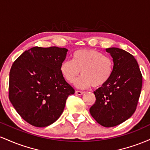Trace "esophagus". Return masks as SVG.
Returning a JSON list of instances; mask_svg holds the SVG:
<instances>
[{"mask_svg": "<svg viewBox=\"0 0 150 150\" xmlns=\"http://www.w3.org/2000/svg\"><path fill=\"white\" fill-rule=\"evenodd\" d=\"M77 94H78V95H82V94H84V92H82V91H79V90H77L76 92H75Z\"/></svg>", "mask_w": 150, "mask_h": 150, "instance_id": "1", "label": "esophagus"}]
</instances>
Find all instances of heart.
Here are the masks:
<instances>
[{
	"label": "heart",
	"instance_id": "obj_1",
	"mask_svg": "<svg viewBox=\"0 0 150 150\" xmlns=\"http://www.w3.org/2000/svg\"><path fill=\"white\" fill-rule=\"evenodd\" d=\"M60 70L63 77L73 83L80 73L82 75L75 82L80 88L92 86L98 88L109 81L113 71V61L109 56L94 49H79L73 54V61L64 60Z\"/></svg>",
	"mask_w": 150,
	"mask_h": 150
}]
</instances>
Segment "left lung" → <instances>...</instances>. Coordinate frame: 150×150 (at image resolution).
<instances>
[{"label": "left lung", "mask_w": 150, "mask_h": 150, "mask_svg": "<svg viewBox=\"0 0 150 150\" xmlns=\"http://www.w3.org/2000/svg\"><path fill=\"white\" fill-rule=\"evenodd\" d=\"M113 58V71L109 81L94 92L96 101L89 112L104 127L116 126L128 119L137 108L142 75L132 55L118 48L106 49Z\"/></svg>", "instance_id": "obj_1"}]
</instances>
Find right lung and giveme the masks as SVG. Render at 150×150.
<instances>
[{
  "label": "right lung",
  "instance_id": "1",
  "mask_svg": "<svg viewBox=\"0 0 150 150\" xmlns=\"http://www.w3.org/2000/svg\"><path fill=\"white\" fill-rule=\"evenodd\" d=\"M68 49L34 46L13 63L9 99L18 114L36 127L52 124L61 116L66 99L75 93L61 73Z\"/></svg>",
  "mask_w": 150,
  "mask_h": 150
}]
</instances>
